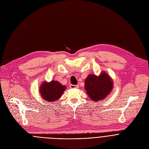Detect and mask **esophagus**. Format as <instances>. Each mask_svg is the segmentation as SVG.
I'll return each instance as SVG.
<instances>
[{"label": "esophagus", "mask_w": 149, "mask_h": 149, "mask_svg": "<svg viewBox=\"0 0 149 149\" xmlns=\"http://www.w3.org/2000/svg\"><path fill=\"white\" fill-rule=\"evenodd\" d=\"M70 87L71 88H78V85H72V84H71V85H70Z\"/></svg>", "instance_id": "34e87169"}]
</instances>
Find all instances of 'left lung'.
<instances>
[{
    "label": "left lung",
    "instance_id": "8db88e82",
    "mask_svg": "<svg viewBox=\"0 0 149 149\" xmlns=\"http://www.w3.org/2000/svg\"><path fill=\"white\" fill-rule=\"evenodd\" d=\"M113 87L111 77L105 72L100 76L90 74L85 80V89L94 102L104 100L109 95Z\"/></svg>",
    "mask_w": 149,
    "mask_h": 149
}]
</instances>
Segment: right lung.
Segmentation results:
<instances>
[{
    "label": "right lung",
    "instance_id": "right-lung-1",
    "mask_svg": "<svg viewBox=\"0 0 149 149\" xmlns=\"http://www.w3.org/2000/svg\"><path fill=\"white\" fill-rule=\"evenodd\" d=\"M66 86H62L58 81H51L49 82H44L39 88V93L45 101L53 102L61 97Z\"/></svg>",
    "mask_w": 149,
    "mask_h": 149
}]
</instances>
